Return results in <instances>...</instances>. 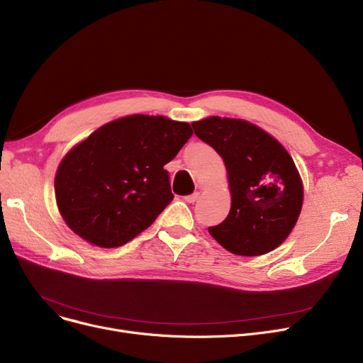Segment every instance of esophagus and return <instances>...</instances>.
I'll use <instances>...</instances> for the list:
<instances>
[{"instance_id": "obj_1", "label": "esophagus", "mask_w": 363, "mask_h": 363, "mask_svg": "<svg viewBox=\"0 0 363 363\" xmlns=\"http://www.w3.org/2000/svg\"><path fill=\"white\" fill-rule=\"evenodd\" d=\"M200 197V193L199 191H196V193H193V194H189V196H186V197H184V200L186 201V203H194V201H197V199Z\"/></svg>"}]
</instances>
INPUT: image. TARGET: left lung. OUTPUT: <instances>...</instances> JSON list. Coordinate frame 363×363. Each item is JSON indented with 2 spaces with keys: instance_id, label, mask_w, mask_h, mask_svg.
Here are the masks:
<instances>
[{
  "instance_id": "8db88e82",
  "label": "left lung",
  "mask_w": 363,
  "mask_h": 363,
  "mask_svg": "<svg viewBox=\"0 0 363 363\" xmlns=\"http://www.w3.org/2000/svg\"><path fill=\"white\" fill-rule=\"evenodd\" d=\"M193 128L223 159L231 191L230 213L208 233L238 256L272 252L293 231L303 204V182L289 151L241 119L211 116Z\"/></svg>"
}]
</instances>
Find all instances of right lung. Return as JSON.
Returning a JSON list of instances; mask_svg holds the SVG:
<instances>
[{"label": "right lung", "instance_id": "right-lung-1", "mask_svg": "<svg viewBox=\"0 0 363 363\" xmlns=\"http://www.w3.org/2000/svg\"><path fill=\"white\" fill-rule=\"evenodd\" d=\"M193 135L186 122L132 114L74 145L57 169V207L70 230L99 247L135 238L174 200L163 167Z\"/></svg>", "mask_w": 363, "mask_h": 363}]
</instances>
